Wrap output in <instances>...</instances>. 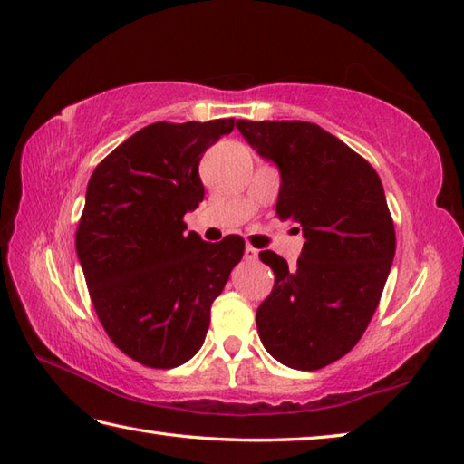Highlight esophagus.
<instances>
[{
	"mask_svg": "<svg viewBox=\"0 0 464 464\" xmlns=\"http://www.w3.org/2000/svg\"><path fill=\"white\" fill-rule=\"evenodd\" d=\"M244 258L246 260H248V262H252V260H256V258H258V250H256L254 248V246H246V250H244Z\"/></svg>",
	"mask_w": 464,
	"mask_h": 464,
	"instance_id": "esophagus-1",
	"label": "esophagus"
}]
</instances>
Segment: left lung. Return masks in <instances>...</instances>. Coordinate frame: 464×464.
<instances>
[{
  "label": "left lung",
  "mask_w": 464,
  "mask_h": 464,
  "mask_svg": "<svg viewBox=\"0 0 464 464\" xmlns=\"http://www.w3.org/2000/svg\"><path fill=\"white\" fill-rule=\"evenodd\" d=\"M236 127L280 169L276 212L305 238L295 267L260 252L276 280L256 325L277 362L315 372L352 352L383 294L395 256L383 184L363 157L314 122L240 119Z\"/></svg>",
  "instance_id": "8db88e82"
}]
</instances>
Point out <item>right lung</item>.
Here are the masks:
<instances>
[{
  "instance_id": "obj_1",
  "label": "right lung",
  "mask_w": 464,
  "mask_h": 464,
  "mask_svg": "<svg viewBox=\"0 0 464 464\" xmlns=\"http://www.w3.org/2000/svg\"><path fill=\"white\" fill-rule=\"evenodd\" d=\"M234 119L152 122L92 170L75 246L92 307L135 362L172 369L204 343L212 302L242 260L244 238L187 232L204 198L198 164Z\"/></svg>"
}]
</instances>
